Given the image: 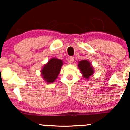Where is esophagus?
Segmentation results:
<instances>
[{"label": "esophagus", "instance_id": "1", "mask_svg": "<svg viewBox=\"0 0 130 130\" xmlns=\"http://www.w3.org/2000/svg\"><path fill=\"white\" fill-rule=\"evenodd\" d=\"M74 61V56H71L70 57V62L71 63H73Z\"/></svg>", "mask_w": 130, "mask_h": 130}]
</instances>
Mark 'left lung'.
I'll return each instance as SVG.
<instances>
[{
	"label": "left lung",
	"instance_id": "obj_1",
	"mask_svg": "<svg viewBox=\"0 0 130 130\" xmlns=\"http://www.w3.org/2000/svg\"><path fill=\"white\" fill-rule=\"evenodd\" d=\"M78 67L85 78L88 79L94 73L91 63L88 60H83L78 62Z\"/></svg>",
	"mask_w": 130,
	"mask_h": 130
}]
</instances>
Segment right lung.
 Masks as SVG:
<instances>
[{
    "label": "right lung",
    "mask_w": 130,
    "mask_h": 130,
    "mask_svg": "<svg viewBox=\"0 0 130 130\" xmlns=\"http://www.w3.org/2000/svg\"><path fill=\"white\" fill-rule=\"evenodd\" d=\"M63 64L62 60L54 57L50 59L48 63L44 65L41 71L44 80L48 83L55 82L57 78Z\"/></svg>",
    "instance_id": "right-lung-1"
}]
</instances>
